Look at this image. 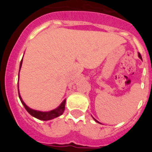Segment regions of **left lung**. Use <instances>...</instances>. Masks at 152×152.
Segmentation results:
<instances>
[{"instance_id":"1","label":"left lung","mask_w":152,"mask_h":152,"mask_svg":"<svg viewBox=\"0 0 152 152\" xmlns=\"http://www.w3.org/2000/svg\"><path fill=\"white\" fill-rule=\"evenodd\" d=\"M138 56H139V58H142V56H141L140 53H139V55H138ZM93 119H94V120H95V121H96V123H99V122H98V121H97V120H96V119H94V117H93Z\"/></svg>"}]
</instances>
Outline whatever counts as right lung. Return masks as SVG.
<instances>
[{"mask_svg": "<svg viewBox=\"0 0 152 152\" xmlns=\"http://www.w3.org/2000/svg\"><path fill=\"white\" fill-rule=\"evenodd\" d=\"M22 63H23V59L21 60L20 64V71L21 66H22ZM20 71H19V73H20ZM18 80H19V75H18ZM18 94H19V98H20L21 103H22L23 105L24 106V107H25V109L26 110V111L30 114L31 116H33V117L36 118V119H40V120L47 121V120H50V119H55V118L58 117L59 116L62 115L63 113H64V106H65V101H66V99H64V100L61 102V104H60L57 108L54 109V110H52L47 111V112H42V111L36 110L29 108L28 106L26 105V103H24L22 97H21L20 94V91H19V84H18Z\"/></svg>", "mask_w": 152, "mask_h": 152, "instance_id": "1", "label": "right lung"}]
</instances>
